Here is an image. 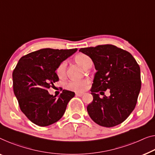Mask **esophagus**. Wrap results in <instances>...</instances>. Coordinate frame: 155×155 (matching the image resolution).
I'll list each match as a JSON object with an SVG mask.
<instances>
[{"mask_svg": "<svg viewBox=\"0 0 155 155\" xmlns=\"http://www.w3.org/2000/svg\"><path fill=\"white\" fill-rule=\"evenodd\" d=\"M76 95L78 97H81L84 95V93L83 92H77V93H76Z\"/></svg>", "mask_w": 155, "mask_h": 155, "instance_id": "1", "label": "esophagus"}]
</instances>
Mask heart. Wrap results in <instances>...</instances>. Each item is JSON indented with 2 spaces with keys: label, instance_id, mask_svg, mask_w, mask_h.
I'll return each instance as SVG.
<instances>
[{
  "label": "heart",
  "instance_id": "obj_1",
  "mask_svg": "<svg viewBox=\"0 0 155 155\" xmlns=\"http://www.w3.org/2000/svg\"><path fill=\"white\" fill-rule=\"evenodd\" d=\"M75 61L78 64H80L83 68H86L90 64H92V61L91 58L88 55L84 54H78L76 55L74 58ZM67 68V62L64 61L59 64L56 69V74L58 77L61 78L63 77L65 74V71ZM88 79H83V80H77V81H71L66 84V88L69 91L81 92H84L89 84Z\"/></svg>",
  "mask_w": 155,
  "mask_h": 155
}]
</instances>
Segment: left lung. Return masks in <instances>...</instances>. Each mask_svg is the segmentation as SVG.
<instances>
[{
	"mask_svg": "<svg viewBox=\"0 0 155 155\" xmlns=\"http://www.w3.org/2000/svg\"><path fill=\"white\" fill-rule=\"evenodd\" d=\"M79 51L91 58L97 70L91 90L93 101L87 107L90 117L106 127L122 123L137 104L141 87L139 65L130 53L111 45L81 48ZM107 89L111 95L100 98L97 92Z\"/></svg>",
	"mask_w": 155,
	"mask_h": 155,
	"instance_id": "obj_1",
	"label": "left lung"
}]
</instances>
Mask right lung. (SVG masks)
<instances>
[{
	"label": "right lung",
	"mask_w": 155,
	"mask_h": 155,
	"mask_svg": "<svg viewBox=\"0 0 155 155\" xmlns=\"http://www.w3.org/2000/svg\"><path fill=\"white\" fill-rule=\"evenodd\" d=\"M77 51L41 48L21 57L13 71V90L21 111L40 127L58 121L75 93L63 90L56 97L47 90L58 81L59 64Z\"/></svg>",
	"instance_id": "right-lung-1"
}]
</instances>
